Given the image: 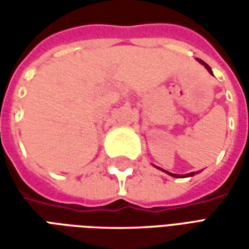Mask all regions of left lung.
<instances>
[{
    "mask_svg": "<svg viewBox=\"0 0 249 249\" xmlns=\"http://www.w3.org/2000/svg\"><path fill=\"white\" fill-rule=\"evenodd\" d=\"M197 61L200 62L201 65L205 66V69H207V71H208L209 73L212 74V69L209 68L208 64H205V62H204V61H201L200 58H197ZM156 168H157V169H160V171H162V172H165V173H167V175H169V176H172V178H191V176H195V175H196V172L187 173V175H176V173H171V172H168V171H164V169H161V168H159V167H156ZM197 173H200V171H198Z\"/></svg>",
    "mask_w": 249,
    "mask_h": 249,
    "instance_id": "8db88e82",
    "label": "left lung"
}]
</instances>
